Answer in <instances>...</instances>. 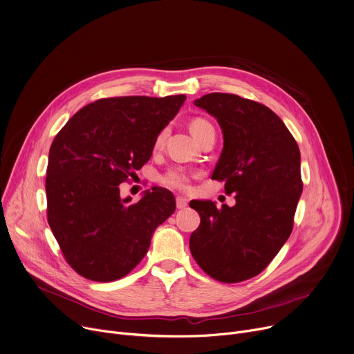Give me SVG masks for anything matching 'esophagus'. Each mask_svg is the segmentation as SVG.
I'll use <instances>...</instances> for the list:
<instances>
[{
  "mask_svg": "<svg viewBox=\"0 0 354 354\" xmlns=\"http://www.w3.org/2000/svg\"><path fill=\"white\" fill-rule=\"evenodd\" d=\"M187 203H189V201L186 198H183V196L176 198V207L178 209H185L187 206Z\"/></svg>",
  "mask_w": 354,
  "mask_h": 354,
  "instance_id": "obj_1",
  "label": "esophagus"
}]
</instances>
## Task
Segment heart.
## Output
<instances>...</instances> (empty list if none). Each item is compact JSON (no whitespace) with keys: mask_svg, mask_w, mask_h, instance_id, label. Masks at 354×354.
Listing matches in <instances>:
<instances>
[{"mask_svg":"<svg viewBox=\"0 0 354 354\" xmlns=\"http://www.w3.org/2000/svg\"><path fill=\"white\" fill-rule=\"evenodd\" d=\"M190 131L192 134H194V137L196 140H199L206 131L209 130H214L213 125L205 120V118H194L190 121ZM167 136V128H164L162 131H160L156 137V144H160L164 140V137ZM162 183L171 189H175V190H187L189 189V185H190V172L185 168H172L169 169L167 174H164L162 176Z\"/></svg>","mask_w":354,"mask_h":354,"instance_id":"obj_1","label":"heart"}]
</instances>
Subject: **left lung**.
<instances>
[{"label": "left lung", "mask_w": 354, "mask_h": 354, "mask_svg": "<svg viewBox=\"0 0 354 354\" xmlns=\"http://www.w3.org/2000/svg\"><path fill=\"white\" fill-rule=\"evenodd\" d=\"M195 106L213 115L223 151L212 179L224 182L236 205L192 201L201 216L189 247L212 278L236 283L264 271L288 240L302 194L301 153L282 120L267 106L229 93H210Z\"/></svg>", "instance_id": "1"}]
</instances>
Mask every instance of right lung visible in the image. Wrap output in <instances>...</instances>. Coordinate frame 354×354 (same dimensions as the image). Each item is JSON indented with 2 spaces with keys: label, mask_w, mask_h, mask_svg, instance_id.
I'll use <instances>...</instances> for the list:
<instances>
[{
  "label": "right lung",
  "mask_w": 354,
  "mask_h": 354,
  "mask_svg": "<svg viewBox=\"0 0 354 354\" xmlns=\"http://www.w3.org/2000/svg\"><path fill=\"white\" fill-rule=\"evenodd\" d=\"M185 94L100 99L79 110L55 137L46 169L48 223L68 264L82 277L110 282L145 257L155 229L175 212L172 192L120 196V183L141 169L158 134Z\"/></svg>",
  "instance_id": "1"
}]
</instances>
